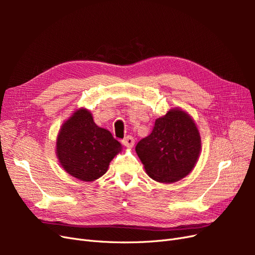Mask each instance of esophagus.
I'll use <instances>...</instances> for the list:
<instances>
[{
	"label": "esophagus",
	"mask_w": 255,
	"mask_h": 255,
	"mask_svg": "<svg viewBox=\"0 0 255 255\" xmlns=\"http://www.w3.org/2000/svg\"><path fill=\"white\" fill-rule=\"evenodd\" d=\"M134 143H135V139H134L132 136H128V137L125 138V139L122 140V144L126 145L127 148H132V146L134 145Z\"/></svg>",
	"instance_id": "34e87169"
}]
</instances>
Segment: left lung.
<instances>
[{"mask_svg":"<svg viewBox=\"0 0 255 255\" xmlns=\"http://www.w3.org/2000/svg\"><path fill=\"white\" fill-rule=\"evenodd\" d=\"M135 150L151 179L174 183L195 168L201 152V136L191 116L175 107L155 120L152 133L138 142Z\"/></svg>","mask_w":255,"mask_h":255,"instance_id":"8db88e82","label":"left lung"}]
</instances>
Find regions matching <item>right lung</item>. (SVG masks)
Wrapping results in <instances>:
<instances>
[{
  "mask_svg": "<svg viewBox=\"0 0 255 255\" xmlns=\"http://www.w3.org/2000/svg\"><path fill=\"white\" fill-rule=\"evenodd\" d=\"M121 150V143L109 129L98 127L85 107L63 123L56 138L59 164L67 173L84 182L96 181L105 174Z\"/></svg>",
  "mask_w": 255,
  "mask_h": 255,
  "instance_id": "obj_1",
  "label": "right lung"
}]
</instances>
